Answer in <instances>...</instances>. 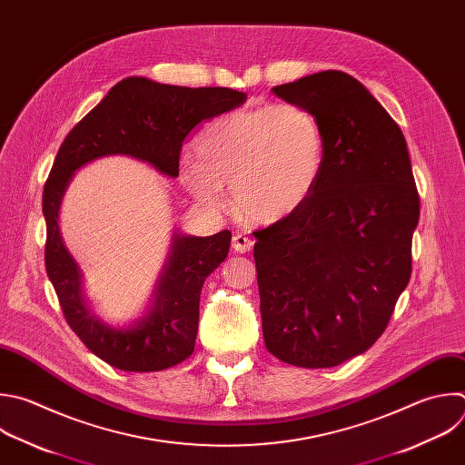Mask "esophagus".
<instances>
[{"label":"esophagus","mask_w":465,"mask_h":465,"mask_svg":"<svg viewBox=\"0 0 465 465\" xmlns=\"http://www.w3.org/2000/svg\"><path fill=\"white\" fill-rule=\"evenodd\" d=\"M252 246H253V241H252L250 237H246V235H242V233L233 235L232 248H233L235 252H239V253H246V252H250V250H252Z\"/></svg>","instance_id":"esophagus-1"}]
</instances>
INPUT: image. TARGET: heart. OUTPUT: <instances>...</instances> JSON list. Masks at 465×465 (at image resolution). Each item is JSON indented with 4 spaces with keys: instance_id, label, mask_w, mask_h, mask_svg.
Returning a JSON list of instances; mask_svg holds the SVG:
<instances>
[{
    "instance_id": "1",
    "label": "heart",
    "mask_w": 465,
    "mask_h": 465,
    "mask_svg": "<svg viewBox=\"0 0 465 465\" xmlns=\"http://www.w3.org/2000/svg\"><path fill=\"white\" fill-rule=\"evenodd\" d=\"M186 157L181 179L212 208L233 188L237 212L259 224L279 223L312 195L325 164L318 118L299 105H262L210 122Z\"/></svg>"
}]
</instances>
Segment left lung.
Here are the masks:
<instances>
[{
  "instance_id": "1",
  "label": "left lung",
  "mask_w": 465,
  "mask_h": 465,
  "mask_svg": "<svg viewBox=\"0 0 465 465\" xmlns=\"http://www.w3.org/2000/svg\"><path fill=\"white\" fill-rule=\"evenodd\" d=\"M272 91L318 118L325 164L295 213L253 232L264 345L329 369L387 329L411 279L420 197L400 125L354 76L323 71Z\"/></svg>"
}]
</instances>
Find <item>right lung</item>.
I'll use <instances>...</instances> for the list:
<instances>
[{
	"label": "right lung",
	"mask_w": 465,
	"mask_h": 465,
	"mask_svg": "<svg viewBox=\"0 0 465 465\" xmlns=\"http://www.w3.org/2000/svg\"><path fill=\"white\" fill-rule=\"evenodd\" d=\"M244 102V93L228 87L192 89L129 76L113 85L60 145L44 188L45 268L65 322L82 343L111 367L154 372L192 356L199 331L201 290L206 277L226 259L232 233H175L149 312L127 329H114L87 308L80 268L60 235V204L74 172L107 154H129L168 177H179L184 140L204 120Z\"/></svg>",
	"instance_id": "right-lung-1"
}]
</instances>
